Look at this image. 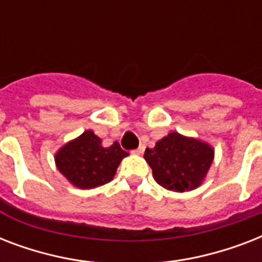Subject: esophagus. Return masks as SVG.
I'll use <instances>...</instances> for the list:
<instances>
[{
	"mask_svg": "<svg viewBox=\"0 0 262 262\" xmlns=\"http://www.w3.org/2000/svg\"><path fill=\"white\" fill-rule=\"evenodd\" d=\"M145 151V145H144V144H141V145H140L139 148H137V149H135V154H137V155H141V154H143V152Z\"/></svg>",
	"mask_w": 262,
	"mask_h": 262,
	"instance_id": "34e87169",
	"label": "esophagus"
}]
</instances>
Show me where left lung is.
<instances>
[{
    "label": "left lung",
    "instance_id": "left-lung-1",
    "mask_svg": "<svg viewBox=\"0 0 262 262\" xmlns=\"http://www.w3.org/2000/svg\"><path fill=\"white\" fill-rule=\"evenodd\" d=\"M213 156L215 152L209 144L171 132L155 147L147 148L144 159L160 186L182 193L203 183Z\"/></svg>",
    "mask_w": 262,
    "mask_h": 262
}]
</instances>
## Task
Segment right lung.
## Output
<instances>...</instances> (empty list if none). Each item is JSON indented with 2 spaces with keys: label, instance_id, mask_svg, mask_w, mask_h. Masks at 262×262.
<instances>
[{
  "label": "right lung",
  "instance_id": "obj_1",
  "mask_svg": "<svg viewBox=\"0 0 262 262\" xmlns=\"http://www.w3.org/2000/svg\"><path fill=\"white\" fill-rule=\"evenodd\" d=\"M129 155L115 141L103 147L92 130L67 143L55 154V164L65 178L80 189H94L110 182L123 158Z\"/></svg>",
  "mask_w": 262,
  "mask_h": 262
}]
</instances>
